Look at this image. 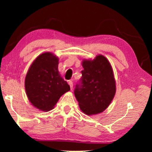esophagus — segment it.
<instances>
[{"instance_id": "34e87169", "label": "esophagus", "mask_w": 152, "mask_h": 152, "mask_svg": "<svg viewBox=\"0 0 152 152\" xmlns=\"http://www.w3.org/2000/svg\"><path fill=\"white\" fill-rule=\"evenodd\" d=\"M68 84H69V86L70 87V89H71V90H72V87H73V84H72V81H68Z\"/></svg>"}]
</instances>
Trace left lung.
I'll return each instance as SVG.
<instances>
[{
  "label": "left lung",
  "mask_w": 152,
  "mask_h": 152,
  "mask_svg": "<svg viewBox=\"0 0 152 152\" xmlns=\"http://www.w3.org/2000/svg\"><path fill=\"white\" fill-rule=\"evenodd\" d=\"M84 70L75 96L80 109L88 115H96L109 107L115 96V80L111 64L104 56L82 61Z\"/></svg>",
  "instance_id": "obj_1"
}]
</instances>
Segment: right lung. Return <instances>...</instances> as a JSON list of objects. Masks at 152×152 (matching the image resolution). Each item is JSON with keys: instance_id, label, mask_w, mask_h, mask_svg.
Segmentation results:
<instances>
[{"instance_id": "1", "label": "right lung", "mask_w": 152, "mask_h": 152, "mask_svg": "<svg viewBox=\"0 0 152 152\" xmlns=\"http://www.w3.org/2000/svg\"><path fill=\"white\" fill-rule=\"evenodd\" d=\"M59 58L46 52L34 60L25 79V89L32 106L42 111L55 107L60 97L70 91V86L58 70Z\"/></svg>"}]
</instances>
